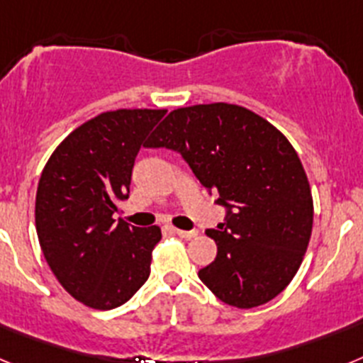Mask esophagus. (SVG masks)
Segmentation results:
<instances>
[{
    "instance_id": "obj_1",
    "label": "esophagus",
    "mask_w": 363,
    "mask_h": 363,
    "mask_svg": "<svg viewBox=\"0 0 363 363\" xmlns=\"http://www.w3.org/2000/svg\"><path fill=\"white\" fill-rule=\"evenodd\" d=\"M172 233H174L176 236H179V238L191 240V238H194V236H196L198 230H184V229H174V227H172Z\"/></svg>"
}]
</instances>
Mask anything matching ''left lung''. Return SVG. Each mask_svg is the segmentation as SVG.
Here are the masks:
<instances>
[{
	"mask_svg": "<svg viewBox=\"0 0 363 363\" xmlns=\"http://www.w3.org/2000/svg\"><path fill=\"white\" fill-rule=\"evenodd\" d=\"M149 147L178 150L227 218L209 229L213 264L198 277L238 309L267 303L291 284L313 230V194L291 142L265 118L233 104L179 107Z\"/></svg>",
	"mask_w": 363,
	"mask_h": 363,
	"instance_id": "obj_1",
	"label": "left lung"
}]
</instances>
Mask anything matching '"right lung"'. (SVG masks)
<instances>
[{
    "mask_svg": "<svg viewBox=\"0 0 363 363\" xmlns=\"http://www.w3.org/2000/svg\"><path fill=\"white\" fill-rule=\"evenodd\" d=\"M165 108H118L82 123L45 163L36 192L40 247L63 289L83 306L116 309L150 274L158 225L114 220L140 147Z\"/></svg>",
    "mask_w": 363,
    "mask_h": 363,
    "instance_id": "right-lung-1",
    "label": "right lung"
}]
</instances>
